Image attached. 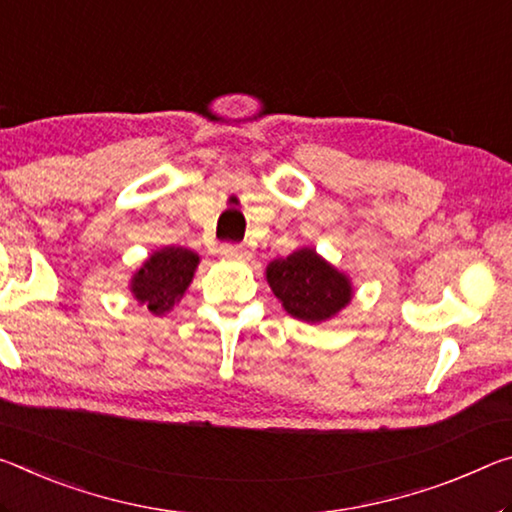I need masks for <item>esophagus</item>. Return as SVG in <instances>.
<instances>
[{"label":"esophagus","mask_w":512,"mask_h":512,"mask_svg":"<svg viewBox=\"0 0 512 512\" xmlns=\"http://www.w3.org/2000/svg\"><path fill=\"white\" fill-rule=\"evenodd\" d=\"M221 255H223L225 259H248V257H250L248 248L237 246V243H223V246H221Z\"/></svg>","instance_id":"1"}]
</instances>
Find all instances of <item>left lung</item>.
Segmentation results:
<instances>
[{
	"label": "left lung",
	"mask_w": 512,
	"mask_h": 512,
	"mask_svg": "<svg viewBox=\"0 0 512 512\" xmlns=\"http://www.w3.org/2000/svg\"><path fill=\"white\" fill-rule=\"evenodd\" d=\"M266 282L285 312L305 323L335 319L355 294L351 278L307 246L269 262Z\"/></svg>",
	"instance_id": "8db88e82"
}]
</instances>
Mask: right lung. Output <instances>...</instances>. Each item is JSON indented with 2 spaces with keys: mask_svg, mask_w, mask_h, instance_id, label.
Returning a JSON list of instances; mask_svg holds the SVG:
<instances>
[{
  "mask_svg": "<svg viewBox=\"0 0 512 512\" xmlns=\"http://www.w3.org/2000/svg\"><path fill=\"white\" fill-rule=\"evenodd\" d=\"M200 264L198 253L182 246H164L145 259L129 280L134 300L152 314L164 316L180 303Z\"/></svg>",
  "mask_w": 512,
  "mask_h": 512,
  "instance_id": "right-lung-1",
  "label": "right lung"
}]
</instances>
